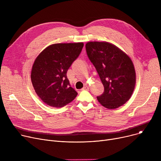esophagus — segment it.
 <instances>
[{"instance_id": "34e87169", "label": "esophagus", "mask_w": 161, "mask_h": 161, "mask_svg": "<svg viewBox=\"0 0 161 161\" xmlns=\"http://www.w3.org/2000/svg\"><path fill=\"white\" fill-rule=\"evenodd\" d=\"M82 90H86V91H89V86H86L85 87H84L82 89Z\"/></svg>"}]
</instances>
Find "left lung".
<instances>
[{"label":"left lung","mask_w":161,"mask_h":161,"mask_svg":"<svg viewBox=\"0 0 161 161\" xmlns=\"http://www.w3.org/2000/svg\"><path fill=\"white\" fill-rule=\"evenodd\" d=\"M87 55L95 67L104 91L98 102L108 109H115L130 99L136 84V72L130 57L108 42H90Z\"/></svg>","instance_id":"1"}]
</instances>
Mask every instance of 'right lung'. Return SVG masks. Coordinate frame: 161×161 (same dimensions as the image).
I'll list each match as a JSON object with an SVG mask.
<instances>
[{"instance_id": "1", "label": "right lung", "mask_w": 161, "mask_h": 161, "mask_svg": "<svg viewBox=\"0 0 161 161\" xmlns=\"http://www.w3.org/2000/svg\"><path fill=\"white\" fill-rule=\"evenodd\" d=\"M83 47L82 42L55 44L47 47L36 58L31 71V81L36 94L47 105L62 108L77 96L66 73Z\"/></svg>"}]
</instances>
